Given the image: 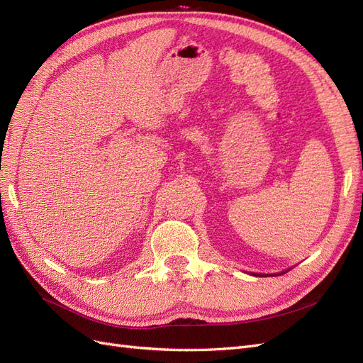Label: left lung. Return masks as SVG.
I'll list each match as a JSON object with an SVG mask.
<instances>
[{
  "mask_svg": "<svg viewBox=\"0 0 363 363\" xmlns=\"http://www.w3.org/2000/svg\"><path fill=\"white\" fill-rule=\"evenodd\" d=\"M281 274H284V272H281ZM255 276H256V274H255ZM259 276H260V274H259Z\"/></svg>",
  "mask_w": 363,
  "mask_h": 363,
  "instance_id": "obj_1",
  "label": "left lung"
}]
</instances>
